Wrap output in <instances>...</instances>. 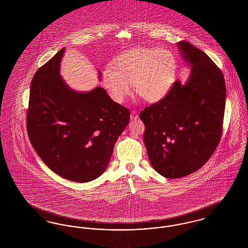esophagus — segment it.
Masks as SVG:
<instances>
[{
    "instance_id": "obj_1",
    "label": "esophagus",
    "mask_w": 248,
    "mask_h": 248,
    "mask_svg": "<svg viewBox=\"0 0 248 248\" xmlns=\"http://www.w3.org/2000/svg\"><path fill=\"white\" fill-rule=\"evenodd\" d=\"M130 118L131 120H136V119L139 118V113L137 111H132L131 112V115H130Z\"/></svg>"
}]
</instances>
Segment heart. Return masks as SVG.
<instances>
[{"mask_svg":"<svg viewBox=\"0 0 248 248\" xmlns=\"http://www.w3.org/2000/svg\"><path fill=\"white\" fill-rule=\"evenodd\" d=\"M177 61L167 49H140L122 55L102 72L101 84L107 94L122 104L132 93L131 85L145 100L156 103L171 90Z\"/></svg>","mask_w":248,"mask_h":248,"instance_id":"1","label":"heart"}]
</instances>
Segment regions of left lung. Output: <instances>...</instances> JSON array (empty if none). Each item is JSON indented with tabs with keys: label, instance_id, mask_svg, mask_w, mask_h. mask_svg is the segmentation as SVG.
<instances>
[{
	"label": "left lung",
	"instance_id": "8db88e82",
	"mask_svg": "<svg viewBox=\"0 0 248 248\" xmlns=\"http://www.w3.org/2000/svg\"><path fill=\"white\" fill-rule=\"evenodd\" d=\"M177 46L190 67L188 81H176L164 99L140 115L150 163L166 178L188 176L208 161L221 139L224 118L222 72L189 42Z\"/></svg>",
	"mask_w": 248,
	"mask_h": 248
}]
</instances>
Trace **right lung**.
Listing matches in <instances>:
<instances>
[{
    "label": "right lung",
    "instance_id": "1",
    "mask_svg": "<svg viewBox=\"0 0 248 248\" xmlns=\"http://www.w3.org/2000/svg\"><path fill=\"white\" fill-rule=\"evenodd\" d=\"M64 52L62 48L35 72L27 130L36 153L52 171L83 183L106 170L130 111L100 86L84 93L69 87L59 74Z\"/></svg>",
    "mask_w": 248,
    "mask_h": 248
}]
</instances>
